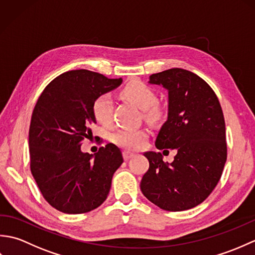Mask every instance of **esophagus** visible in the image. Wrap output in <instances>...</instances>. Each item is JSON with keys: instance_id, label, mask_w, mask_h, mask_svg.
<instances>
[{"instance_id": "1", "label": "esophagus", "mask_w": 255, "mask_h": 255, "mask_svg": "<svg viewBox=\"0 0 255 255\" xmlns=\"http://www.w3.org/2000/svg\"><path fill=\"white\" fill-rule=\"evenodd\" d=\"M123 155H124V159L127 161V160H129V159H131L134 154H133L132 152H129V151H124Z\"/></svg>"}]
</instances>
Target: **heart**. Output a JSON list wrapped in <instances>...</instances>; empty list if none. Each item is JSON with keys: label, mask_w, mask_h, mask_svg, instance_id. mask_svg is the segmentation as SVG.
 <instances>
[{"label": "heart", "mask_w": 255, "mask_h": 255, "mask_svg": "<svg viewBox=\"0 0 255 255\" xmlns=\"http://www.w3.org/2000/svg\"><path fill=\"white\" fill-rule=\"evenodd\" d=\"M121 95L131 104L141 108L147 119H155L160 110L156 105L154 91L139 81H131L124 86ZM92 112L97 123L110 126L113 122V100L108 94L97 96L92 105ZM148 131L145 129H119L113 134V141L118 147L127 150H139L147 142Z\"/></svg>", "instance_id": "heart-1"}]
</instances>
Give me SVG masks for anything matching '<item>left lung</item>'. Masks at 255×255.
I'll return each mask as SVG.
<instances>
[{
  "label": "left lung",
  "instance_id": "left-lung-1",
  "mask_svg": "<svg viewBox=\"0 0 255 255\" xmlns=\"http://www.w3.org/2000/svg\"><path fill=\"white\" fill-rule=\"evenodd\" d=\"M149 82L169 91L167 121L155 147L177 153L167 164L161 152H144L149 169L140 188L161 209H191L209 196L223 174L227 161L224 113L210 85L187 70L173 68L151 74Z\"/></svg>",
  "mask_w": 255,
  "mask_h": 255
}]
</instances>
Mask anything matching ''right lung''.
I'll use <instances>...</instances> for the list:
<instances>
[{
    "mask_svg": "<svg viewBox=\"0 0 255 255\" xmlns=\"http://www.w3.org/2000/svg\"><path fill=\"white\" fill-rule=\"evenodd\" d=\"M123 79L89 70H71L41 92L29 126L30 171L42 196L64 214H84L105 202L112 177L124 162L115 144L101 147L93 158L81 151L95 124L92 105Z\"/></svg>",
    "mask_w": 255,
    "mask_h": 255,
    "instance_id": "1",
    "label": "right lung"
}]
</instances>
